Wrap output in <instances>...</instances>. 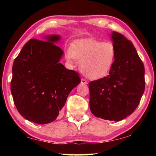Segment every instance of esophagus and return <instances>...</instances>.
<instances>
[{"label": "esophagus", "mask_w": 156, "mask_h": 156, "mask_svg": "<svg viewBox=\"0 0 156 156\" xmlns=\"http://www.w3.org/2000/svg\"><path fill=\"white\" fill-rule=\"evenodd\" d=\"M81 83L83 84H88L87 81L85 79H83V78L81 79Z\"/></svg>", "instance_id": "esophagus-1"}]
</instances>
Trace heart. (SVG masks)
I'll list each match as a JSON object with an SVG mask.
<instances>
[{
	"instance_id": "obj_1",
	"label": "heart",
	"mask_w": 156,
	"mask_h": 156,
	"mask_svg": "<svg viewBox=\"0 0 156 156\" xmlns=\"http://www.w3.org/2000/svg\"><path fill=\"white\" fill-rule=\"evenodd\" d=\"M65 59L71 65L80 60L79 68L83 74L91 80L105 77L113 65L115 51L110 42L94 39L77 41L65 51Z\"/></svg>"
}]
</instances>
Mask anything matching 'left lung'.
I'll return each mask as SVG.
<instances>
[{
  "mask_svg": "<svg viewBox=\"0 0 156 156\" xmlns=\"http://www.w3.org/2000/svg\"><path fill=\"white\" fill-rule=\"evenodd\" d=\"M111 39L114 62L109 75L89 83V107L96 117L118 122L138 106L144 91V67L130 41L116 31Z\"/></svg>",
  "mask_w": 156,
  "mask_h": 156,
  "instance_id": "1",
  "label": "left lung"
}]
</instances>
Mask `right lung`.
<instances>
[{
    "label": "right lung",
    "instance_id": "obj_1",
    "mask_svg": "<svg viewBox=\"0 0 156 156\" xmlns=\"http://www.w3.org/2000/svg\"><path fill=\"white\" fill-rule=\"evenodd\" d=\"M61 36L31 39L12 67L11 92L15 106L26 120L48 124L56 119L69 94L80 83L78 72L60 62L64 55L56 44Z\"/></svg>",
    "mask_w": 156,
    "mask_h": 156
}]
</instances>
